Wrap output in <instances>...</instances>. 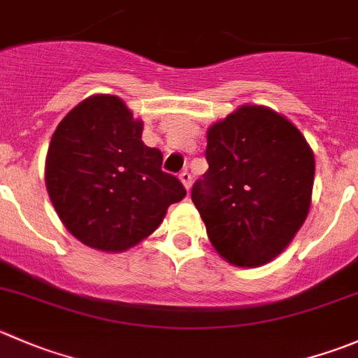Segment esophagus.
I'll return each instance as SVG.
<instances>
[{
  "mask_svg": "<svg viewBox=\"0 0 358 358\" xmlns=\"http://www.w3.org/2000/svg\"><path fill=\"white\" fill-rule=\"evenodd\" d=\"M180 182L183 183V187H185L187 192H189L190 185H192V175H190V173L185 169V171L180 173Z\"/></svg>",
  "mask_w": 358,
  "mask_h": 358,
  "instance_id": "obj_1",
  "label": "esophagus"
}]
</instances>
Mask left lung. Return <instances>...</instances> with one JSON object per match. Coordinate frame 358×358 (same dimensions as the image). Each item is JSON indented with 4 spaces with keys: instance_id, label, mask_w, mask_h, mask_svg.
<instances>
[{
    "instance_id": "left-lung-1",
    "label": "left lung",
    "mask_w": 358,
    "mask_h": 358,
    "mask_svg": "<svg viewBox=\"0 0 358 358\" xmlns=\"http://www.w3.org/2000/svg\"><path fill=\"white\" fill-rule=\"evenodd\" d=\"M208 171L192 187L208 238L227 262L257 267L283 252L310 211L315 157L271 108L243 105L208 129Z\"/></svg>"
}]
</instances>
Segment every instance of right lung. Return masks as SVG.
<instances>
[{
	"instance_id": "1",
	"label": "right lung",
	"mask_w": 358,
	"mask_h": 358,
	"mask_svg": "<svg viewBox=\"0 0 358 358\" xmlns=\"http://www.w3.org/2000/svg\"><path fill=\"white\" fill-rule=\"evenodd\" d=\"M117 96L96 94L76 105L55 129L45 161V185L64 227L83 245L124 252L161 225L169 204L185 197L162 154L141 141Z\"/></svg>"
}]
</instances>
